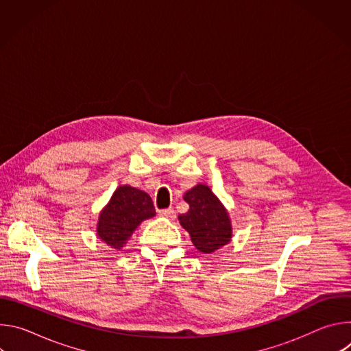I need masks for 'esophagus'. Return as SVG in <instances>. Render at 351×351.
<instances>
[{
  "instance_id": "1",
  "label": "esophagus",
  "mask_w": 351,
  "mask_h": 351,
  "mask_svg": "<svg viewBox=\"0 0 351 351\" xmlns=\"http://www.w3.org/2000/svg\"><path fill=\"white\" fill-rule=\"evenodd\" d=\"M158 214L161 217H165V218H175V210L173 208H164V210H160Z\"/></svg>"
}]
</instances>
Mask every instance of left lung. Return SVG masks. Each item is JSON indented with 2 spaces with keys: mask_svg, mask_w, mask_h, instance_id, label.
<instances>
[{
  "mask_svg": "<svg viewBox=\"0 0 351 351\" xmlns=\"http://www.w3.org/2000/svg\"><path fill=\"white\" fill-rule=\"evenodd\" d=\"M190 210L179 215L180 225L190 233L193 244L203 253H214L228 244L232 226L226 210L210 187L198 184L184 194Z\"/></svg>",
  "mask_w": 351,
  "mask_h": 351,
  "instance_id": "left-lung-1",
  "label": "left lung"
}]
</instances>
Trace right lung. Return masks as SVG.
Listing matches in <instances>:
<instances>
[{"label":"right lung","instance_id":"1","mask_svg":"<svg viewBox=\"0 0 351 351\" xmlns=\"http://www.w3.org/2000/svg\"><path fill=\"white\" fill-rule=\"evenodd\" d=\"M154 215L153 199L145 191L121 186L99 214L97 234L112 248L121 250L140 222Z\"/></svg>","mask_w":351,"mask_h":351}]
</instances>
